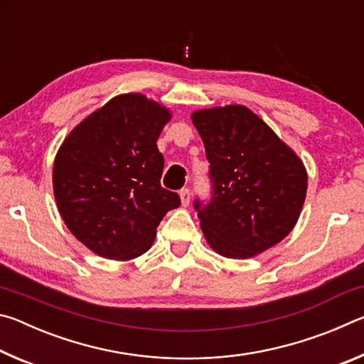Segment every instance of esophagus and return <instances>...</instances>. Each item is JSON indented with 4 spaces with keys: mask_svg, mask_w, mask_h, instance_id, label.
<instances>
[{
    "mask_svg": "<svg viewBox=\"0 0 364 364\" xmlns=\"http://www.w3.org/2000/svg\"><path fill=\"white\" fill-rule=\"evenodd\" d=\"M180 199H181V204H183L184 207L189 205L191 193H189V189H188V188H183V189L180 191Z\"/></svg>",
    "mask_w": 364,
    "mask_h": 364,
    "instance_id": "1",
    "label": "esophagus"
}]
</instances>
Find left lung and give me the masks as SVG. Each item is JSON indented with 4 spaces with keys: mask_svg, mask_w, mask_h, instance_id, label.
<instances>
[{
    "mask_svg": "<svg viewBox=\"0 0 364 364\" xmlns=\"http://www.w3.org/2000/svg\"><path fill=\"white\" fill-rule=\"evenodd\" d=\"M193 123L210 162V200H194L208 245L241 260L281 242L306 196L297 154L245 106L197 110Z\"/></svg>",
    "mask_w": 364,
    "mask_h": 364,
    "instance_id": "1",
    "label": "left lung"
}]
</instances>
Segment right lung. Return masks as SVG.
I'll use <instances>...</instances> for the list:
<instances>
[{
	"instance_id": "right-lung-1",
	"label": "right lung",
	"mask_w": 364,
	"mask_h": 364,
	"mask_svg": "<svg viewBox=\"0 0 364 364\" xmlns=\"http://www.w3.org/2000/svg\"><path fill=\"white\" fill-rule=\"evenodd\" d=\"M168 109L139 93L120 95L78 123L59 147L53 188L60 217L95 254L132 260L154 242L176 193L162 188L159 134Z\"/></svg>"
}]
</instances>
